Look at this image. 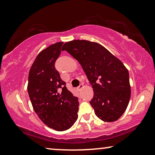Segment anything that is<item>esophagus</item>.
<instances>
[{"instance_id":"34e87169","label":"esophagus","mask_w":155,"mask_h":155,"mask_svg":"<svg viewBox=\"0 0 155 155\" xmlns=\"http://www.w3.org/2000/svg\"><path fill=\"white\" fill-rule=\"evenodd\" d=\"M83 87V84H81V85L77 87V90L80 91L81 90H82Z\"/></svg>"}]
</instances>
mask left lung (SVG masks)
<instances>
[{
    "label": "left lung",
    "mask_w": 155,
    "mask_h": 155,
    "mask_svg": "<svg viewBox=\"0 0 155 155\" xmlns=\"http://www.w3.org/2000/svg\"><path fill=\"white\" fill-rule=\"evenodd\" d=\"M62 51L79 62L92 85L94 97L90 103L96 116L104 122L118 120L131 94L129 74L123 63L101 44L85 40L68 41Z\"/></svg>",
    "instance_id": "8db88e82"
}]
</instances>
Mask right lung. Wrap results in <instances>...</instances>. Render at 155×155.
I'll return each mask as SVG.
<instances>
[{
	"instance_id": "add662e5",
	"label": "right lung",
	"mask_w": 155,
	"mask_h": 155,
	"mask_svg": "<svg viewBox=\"0 0 155 155\" xmlns=\"http://www.w3.org/2000/svg\"><path fill=\"white\" fill-rule=\"evenodd\" d=\"M63 44H52L38 54L31 67L27 85L34 111L44 124L57 131L72 127L78 118L79 105L54 68Z\"/></svg>"
}]
</instances>
